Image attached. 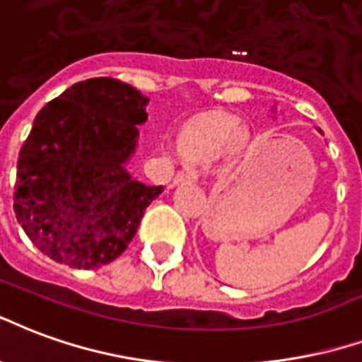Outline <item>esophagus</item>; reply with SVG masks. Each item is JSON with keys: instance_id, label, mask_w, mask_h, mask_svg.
I'll list each match as a JSON object with an SVG mask.
<instances>
[{"instance_id": "34e87169", "label": "esophagus", "mask_w": 362, "mask_h": 362, "mask_svg": "<svg viewBox=\"0 0 362 362\" xmlns=\"http://www.w3.org/2000/svg\"><path fill=\"white\" fill-rule=\"evenodd\" d=\"M199 179V171L194 170V168H191V165H185L183 170L177 171V175H175V183H194Z\"/></svg>"}]
</instances>
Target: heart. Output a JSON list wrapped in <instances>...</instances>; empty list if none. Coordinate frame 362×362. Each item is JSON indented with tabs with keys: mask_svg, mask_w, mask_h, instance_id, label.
<instances>
[{
	"mask_svg": "<svg viewBox=\"0 0 362 362\" xmlns=\"http://www.w3.org/2000/svg\"><path fill=\"white\" fill-rule=\"evenodd\" d=\"M239 125L233 117L216 113L187 127L181 134L185 154L192 158H212L220 154L233 139H239Z\"/></svg>",
	"mask_w": 362,
	"mask_h": 362,
	"instance_id": "b5f03b06",
	"label": "heart"
}]
</instances>
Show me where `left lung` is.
Wrapping results in <instances>:
<instances>
[{"mask_svg": "<svg viewBox=\"0 0 362 362\" xmlns=\"http://www.w3.org/2000/svg\"><path fill=\"white\" fill-rule=\"evenodd\" d=\"M318 131H320V129H318ZM320 133H322V131H320Z\"/></svg>", "mask_w": 362, "mask_h": 362, "instance_id": "1", "label": "left lung"}]
</instances>
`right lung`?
Returning <instances> with one entry per match:
<instances>
[{"mask_svg": "<svg viewBox=\"0 0 362 362\" xmlns=\"http://www.w3.org/2000/svg\"><path fill=\"white\" fill-rule=\"evenodd\" d=\"M148 98L110 76L73 84L42 107L21 148L15 214L59 264L92 270L119 257L163 187L127 171Z\"/></svg>", "mask_w": 362, "mask_h": 362, "instance_id": "obj_1", "label": "right lung"}]
</instances>
